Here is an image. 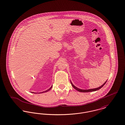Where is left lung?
I'll return each mask as SVG.
<instances>
[{
	"mask_svg": "<svg viewBox=\"0 0 125 125\" xmlns=\"http://www.w3.org/2000/svg\"><path fill=\"white\" fill-rule=\"evenodd\" d=\"M106 81H107V80L106 81V82H105L102 86H99V87H97V88H93V89H80V88H77L76 86H75L72 84V82H71V81H70V83H71V84L72 86H73L76 90H77V91H79V92H93V91H97V90L100 89L101 88H102L103 86H104L105 85Z\"/></svg>",
	"mask_w": 125,
	"mask_h": 125,
	"instance_id": "left-lung-1",
	"label": "left lung"
}]
</instances>
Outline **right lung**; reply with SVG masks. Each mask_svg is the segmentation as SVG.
<instances>
[{
	"label": "right lung",
	"instance_id": "add662e5",
	"mask_svg": "<svg viewBox=\"0 0 125 125\" xmlns=\"http://www.w3.org/2000/svg\"><path fill=\"white\" fill-rule=\"evenodd\" d=\"M52 86H51L49 89H48V90H46V91H43V92H40V93H45V92H48V91H49L51 88H52ZM32 93H34V92H32Z\"/></svg>",
	"mask_w": 125,
	"mask_h": 125
}]
</instances>
